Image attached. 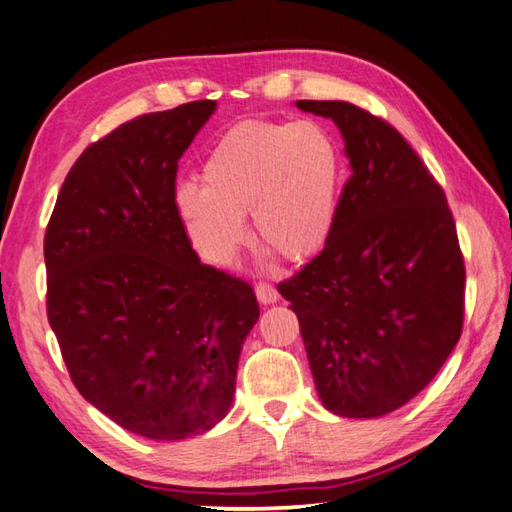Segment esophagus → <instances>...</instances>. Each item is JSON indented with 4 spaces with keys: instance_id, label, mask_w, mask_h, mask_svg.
<instances>
[{
    "instance_id": "obj_1",
    "label": "esophagus",
    "mask_w": 512,
    "mask_h": 512,
    "mask_svg": "<svg viewBox=\"0 0 512 512\" xmlns=\"http://www.w3.org/2000/svg\"><path fill=\"white\" fill-rule=\"evenodd\" d=\"M255 295L259 299V303H264V306H268V303H277L279 301L277 288L270 286V284H262V281H259V284L255 286Z\"/></svg>"
}]
</instances>
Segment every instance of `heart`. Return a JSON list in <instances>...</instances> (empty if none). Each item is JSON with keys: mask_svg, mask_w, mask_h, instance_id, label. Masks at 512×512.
<instances>
[{"mask_svg": "<svg viewBox=\"0 0 512 512\" xmlns=\"http://www.w3.org/2000/svg\"><path fill=\"white\" fill-rule=\"evenodd\" d=\"M341 156L314 121H246L217 140L202 184H178L173 204L198 253L228 266L244 246L250 213L262 244L288 259L317 255L336 222Z\"/></svg>", "mask_w": 512, "mask_h": 512, "instance_id": "obj_1", "label": "heart"}]
</instances>
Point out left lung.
I'll return each mask as SVG.
<instances>
[{
	"label": "left lung",
	"instance_id": "1",
	"mask_svg": "<svg viewBox=\"0 0 512 512\" xmlns=\"http://www.w3.org/2000/svg\"><path fill=\"white\" fill-rule=\"evenodd\" d=\"M297 107L341 129L352 176L330 239L279 292L323 407L378 418L420 394L460 341L458 233L442 187L387 121L345 101Z\"/></svg>",
	"mask_w": 512,
	"mask_h": 512
}]
</instances>
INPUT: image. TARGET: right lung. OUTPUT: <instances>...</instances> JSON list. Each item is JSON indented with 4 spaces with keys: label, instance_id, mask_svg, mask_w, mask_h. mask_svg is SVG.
Wrapping results in <instances>:
<instances>
[{
    "label": "right lung",
    "instance_id": "add662e5",
    "mask_svg": "<svg viewBox=\"0 0 512 512\" xmlns=\"http://www.w3.org/2000/svg\"><path fill=\"white\" fill-rule=\"evenodd\" d=\"M215 101L138 116L90 145L43 239L48 321L79 394L151 440L209 431L231 409L255 292L195 255L176 213L178 160Z\"/></svg>",
    "mask_w": 512,
    "mask_h": 512
}]
</instances>
